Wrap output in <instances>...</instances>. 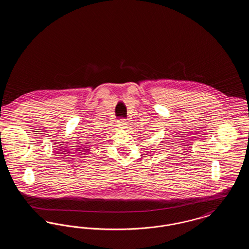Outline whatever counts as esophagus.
<instances>
[{
    "mask_svg": "<svg viewBox=\"0 0 249 249\" xmlns=\"http://www.w3.org/2000/svg\"><path fill=\"white\" fill-rule=\"evenodd\" d=\"M120 125L122 128H126V126L128 125V121L126 119H121L120 120Z\"/></svg>",
    "mask_w": 249,
    "mask_h": 249,
    "instance_id": "obj_1",
    "label": "esophagus"
}]
</instances>
